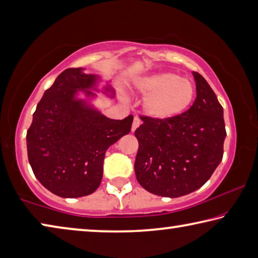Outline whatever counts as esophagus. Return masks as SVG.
Instances as JSON below:
<instances>
[{"label": "esophagus", "instance_id": "1", "mask_svg": "<svg viewBox=\"0 0 258 258\" xmlns=\"http://www.w3.org/2000/svg\"><path fill=\"white\" fill-rule=\"evenodd\" d=\"M140 125H141V120H140L139 117H134L133 125H132V132H134V131L137 130Z\"/></svg>", "mask_w": 258, "mask_h": 258}]
</instances>
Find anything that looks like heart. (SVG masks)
<instances>
[{
	"instance_id": "heart-1",
	"label": "heart",
	"mask_w": 258,
	"mask_h": 258,
	"mask_svg": "<svg viewBox=\"0 0 258 258\" xmlns=\"http://www.w3.org/2000/svg\"><path fill=\"white\" fill-rule=\"evenodd\" d=\"M135 89L145 97L143 111L157 120L182 115L196 98L194 83L172 72H159L140 78L135 83Z\"/></svg>"
}]
</instances>
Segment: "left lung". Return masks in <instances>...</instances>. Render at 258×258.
<instances>
[{
    "instance_id": "obj_1",
    "label": "left lung",
    "mask_w": 258,
    "mask_h": 258,
    "mask_svg": "<svg viewBox=\"0 0 258 258\" xmlns=\"http://www.w3.org/2000/svg\"><path fill=\"white\" fill-rule=\"evenodd\" d=\"M197 98L189 110L172 119L141 117L135 131L138 182L160 197L176 198L198 190L223 158L226 137L223 108L200 74L194 72Z\"/></svg>"
}]
</instances>
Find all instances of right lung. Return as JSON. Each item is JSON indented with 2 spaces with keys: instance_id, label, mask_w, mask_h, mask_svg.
<instances>
[{
  "instance_id": "add662e5",
  "label": "right lung",
  "mask_w": 258,
  "mask_h": 258,
  "mask_svg": "<svg viewBox=\"0 0 258 258\" xmlns=\"http://www.w3.org/2000/svg\"><path fill=\"white\" fill-rule=\"evenodd\" d=\"M69 68L47 89L27 131L28 160L41 184L59 197L78 198L98 189L109 147L128 134L133 116L110 119L92 103L115 97L110 81ZM104 82L101 89L99 84Z\"/></svg>"
}]
</instances>
